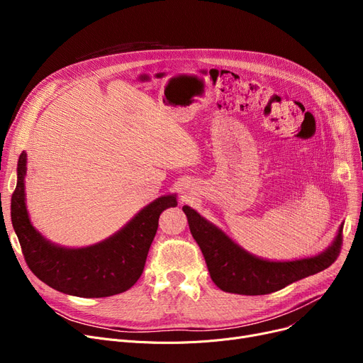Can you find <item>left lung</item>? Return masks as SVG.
<instances>
[{"label":"left lung","instance_id":"obj_1","mask_svg":"<svg viewBox=\"0 0 363 363\" xmlns=\"http://www.w3.org/2000/svg\"><path fill=\"white\" fill-rule=\"evenodd\" d=\"M182 211L189 231L200 245L212 281L226 293L260 296L278 291L294 281L330 268L341 250L342 225L333 245L322 255L293 262L263 260L242 250L193 208L184 206Z\"/></svg>","mask_w":363,"mask_h":363}]
</instances>
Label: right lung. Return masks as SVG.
Returning a JSON list of instances; mask_svg holds the SVG:
<instances>
[{"mask_svg": "<svg viewBox=\"0 0 363 363\" xmlns=\"http://www.w3.org/2000/svg\"><path fill=\"white\" fill-rule=\"evenodd\" d=\"M26 152L17 163V185L11 196V223L29 269L51 289L78 297H108L129 290L145 266L159 226V216L177 206L163 196L108 240L85 249H65L47 241L30 225L25 204Z\"/></svg>", "mask_w": 363, "mask_h": 363, "instance_id": "obj_1", "label": "right lung"}]
</instances>
